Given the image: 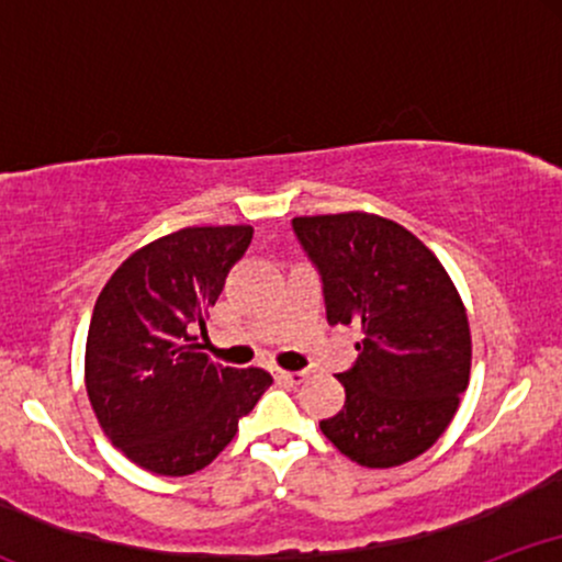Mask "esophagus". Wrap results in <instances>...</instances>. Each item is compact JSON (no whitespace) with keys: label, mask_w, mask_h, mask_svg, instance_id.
Wrapping results in <instances>:
<instances>
[{"label":"esophagus","mask_w":562,"mask_h":562,"mask_svg":"<svg viewBox=\"0 0 562 562\" xmlns=\"http://www.w3.org/2000/svg\"><path fill=\"white\" fill-rule=\"evenodd\" d=\"M306 375H308L306 370H295V372H290V370H277V372H274V378L280 380V383H288V385H301L303 380H306Z\"/></svg>","instance_id":"obj_1"}]
</instances>
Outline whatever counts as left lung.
<instances>
[{
    "label": "left lung",
    "instance_id": "8db88e82",
    "mask_svg": "<svg viewBox=\"0 0 562 562\" xmlns=\"http://www.w3.org/2000/svg\"><path fill=\"white\" fill-rule=\"evenodd\" d=\"M327 322L362 327L346 404L319 428L348 460L393 468L438 441L470 380V327L447 269L396 222L351 211L293 218Z\"/></svg>",
    "mask_w": 562,
    "mask_h": 562
}]
</instances>
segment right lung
Here are the masks:
<instances>
[{"instance_id": "add662e5", "label": "right lung", "mask_w": 562, "mask_h": 562, "mask_svg": "<svg viewBox=\"0 0 562 562\" xmlns=\"http://www.w3.org/2000/svg\"><path fill=\"white\" fill-rule=\"evenodd\" d=\"M250 227H187L115 269L87 335V393L100 428L139 468L190 475L216 460L272 375L211 362L192 330L248 250Z\"/></svg>"}]
</instances>
